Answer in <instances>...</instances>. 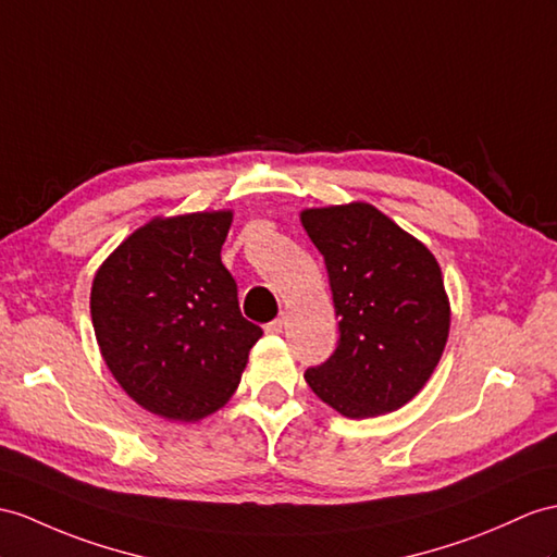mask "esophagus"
Segmentation results:
<instances>
[{"mask_svg":"<svg viewBox=\"0 0 557 557\" xmlns=\"http://www.w3.org/2000/svg\"><path fill=\"white\" fill-rule=\"evenodd\" d=\"M283 323H286V321H283V317H278V319H274L271 323H267L264 331L271 333V335H278L283 331Z\"/></svg>","mask_w":557,"mask_h":557,"instance_id":"obj_1","label":"esophagus"}]
</instances>
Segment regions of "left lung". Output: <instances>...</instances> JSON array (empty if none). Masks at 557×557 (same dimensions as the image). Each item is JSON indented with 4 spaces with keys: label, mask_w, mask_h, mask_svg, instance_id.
I'll return each instance as SVG.
<instances>
[{
    "label": "left lung",
    "mask_w": 557,
    "mask_h": 557,
    "mask_svg": "<svg viewBox=\"0 0 557 557\" xmlns=\"http://www.w3.org/2000/svg\"><path fill=\"white\" fill-rule=\"evenodd\" d=\"M323 255L341 341L307 385L337 413L397 411L430 381L449 337L442 269L423 243L369 202L300 214Z\"/></svg>",
    "instance_id": "obj_1"
}]
</instances>
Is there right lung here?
Segmentation results:
<instances>
[{"label":"right lung","mask_w":557,"mask_h":557,"mask_svg":"<svg viewBox=\"0 0 557 557\" xmlns=\"http://www.w3.org/2000/svg\"><path fill=\"white\" fill-rule=\"evenodd\" d=\"M232 212L156 216L99 267L91 323L120 387L170 420L206 418L234 395L260 325L240 314L222 264Z\"/></svg>","instance_id":"right-lung-1"}]
</instances>
